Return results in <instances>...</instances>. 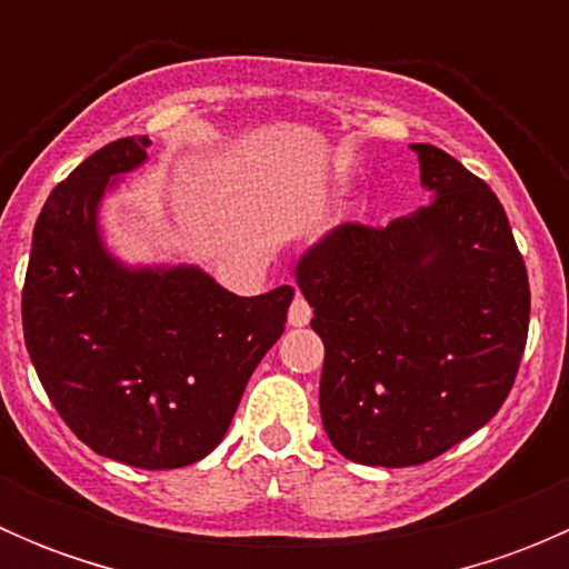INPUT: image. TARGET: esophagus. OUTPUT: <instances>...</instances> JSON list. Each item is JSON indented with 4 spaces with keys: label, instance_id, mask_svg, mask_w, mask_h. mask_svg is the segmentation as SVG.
Instances as JSON below:
<instances>
[{
    "label": "esophagus",
    "instance_id": "34e87169",
    "mask_svg": "<svg viewBox=\"0 0 569 569\" xmlns=\"http://www.w3.org/2000/svg\"><path fill=\"white\" fill-rule=\"evenodd\" d=\"M313 311L311 306H308V300L302 295H295V300H291V308H289V325L291 327H306L308 321H311Z\"/></svg>",
    "mask_w": 569,
    "mask_h": 569
}]
</instances>
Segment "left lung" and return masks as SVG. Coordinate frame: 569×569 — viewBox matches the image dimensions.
<instances>
[{"label": "left lung", "instance_id": "1", "mask_svg": "<svg viewBox=\"0 0 569 569\" xmlns=\"http://www.w3.org/2000/svg\"><path fill=\"white\" fill-rule=\"evenodd\" d=\"M410 148L432 203L386 228H332L295 269L325 341L327 438L380 468L429 462L485 427L529 336V274L496 192L440 148Z\"/></svg>", "mask_w": 569, "mask_h": 569}]
</instances>
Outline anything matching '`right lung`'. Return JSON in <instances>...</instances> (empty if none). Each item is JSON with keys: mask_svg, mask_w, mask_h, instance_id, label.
I'll use <instances>...</instances> for the list:
<instances>
[{"mask_svg": "<svg viewBox=\"0 0 569 569\" xmlns=\"http://www.w3.org/2000/svg\"><path fill=\"white\" fill-rule=\"evenodd\" d=\"M123 137L51 189L27 267L24 341L51 405L96 455L168 470L203 460L283 336L295 289L237 297L192 263L129 267L107 250L101 200L148 159Z\"/></svg>", "mask_w": 569, "mask_h": 569, "instance_id": "1", "label": "right lung"}]
</instances>
